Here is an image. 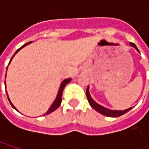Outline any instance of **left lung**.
<instances>
[{
  "mask_svg": "<svg viewBox=\"0 0 149 149\" xmlns=\"http://www.w3.org/2000/svg\"><path fill=\"white\" fill-rule=\"evenodd\" d=\"M130 45L132 47H134L136 49V50L138 52H139V50L138 49L137 46L135 45L134 43H131L130 42ZM86 96H87V99H88V101H89V104L90 106L95 109L97 112H99L100 113L103 114V115H105V116H108V117H113V118H116V117H119L121 115H123L124 113H126L127 112H129L130 109H132V107L131 108H129L127 109H124V110H113V109H107L104 106L100 105L99 104H97L95 102V100L92 99L91 95L89 94V87L88 86V88L86 89Z\"/></svg>",
  "mask_w": 149,
  "mask_h": 149,
  "instance_id": "1",
  "label": "left lung"
}]
</instances>
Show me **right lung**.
Returning a JSON list of instances; mask_svg holds the SVG:
<instances>
[{
	"mask_svg": "<svg viewBox=\"0 0 149 149\" xmlns=\"http://www.w3.org/2000/svg\"><path fill=\"white\" fill-rule=\"evenodd\" d=\"M31 42H28V43L25 44L24 45H22L21 47H20V49H18L16 51H15V53L14 54V55L11 57V59H10V62H9V65H10V63L11 62V60H12V59H13V57H14L15 54H17L19 51H20V49H22V48H24L25 46H26L27 45H29V44H31ZM8 68V67H7ZM6 70H7V69H6ZM71 78H68V79H64L62 82H61V84H60V89H59V91H58V94H57V96H56V98H55V100H54V102L52 103V104L50 105V107L49 108V109L47 110V112L44 114V115H46V114H49V113H52L53 111H54L55 109H57L58 108H59V106L60 105V104H61V98H62V94H63V90H64V89H65V86L67 84H69L70 81H71ZM5 86H6V81H5ZM6 95H7V98H8V100L9 102H10V105L12 106V108H14L15 110H17L16 109V108L15 107L14 105H13V104L10 102V99H9V96H8V94H7V92H6ZM18 111V110H17Z\"/></svg>",
	"mask_w": 149,
	"mask_h": 149,
	"instance_id": "obj_1",
	"label": "right lung"
}]
</instances>
